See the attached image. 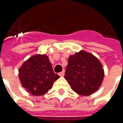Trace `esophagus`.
<instances>
[{"instance_id":"1","label":"esophagus","mask_w":123,"mask_h":123,"mask_svg":"<svg viewBox=\"0 0 123 123\" xmlns=\"http://www.w3.org/2000/svg\"><path fill=\"white\" fill-rule=\"evenodd\" d=\"M64 72H65V71H64V70H63L61 72H60V73H59V75L60 76H63L64 75Z\"/></svg>"}]
</instances>
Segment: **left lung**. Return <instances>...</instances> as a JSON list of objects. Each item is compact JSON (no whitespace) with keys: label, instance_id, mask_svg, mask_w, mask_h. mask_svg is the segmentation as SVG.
Returning <instances> with one entry per match:
<instances>
[{"label":"left lung","instance_id":"obj_1","mask_svg":"<svg viewBox=\"0 0 123 123\" xmlns=\"http://www.w3.org/2000/svg\"><path fill=\"white\" fill-rule=\"evenodd\" d=\"M64 78L71 88L81 95H89L99 89L104 76L101 62L84 51L69 56Z\"/></svg>","mask_w":123,"mask_h":123}]
</instances>
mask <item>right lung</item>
I'll use <instances>...</instances> for the list:
<instances>
[{"instance_id":"1","label":"right lung","mask_w":123,"mask_h":123,"mask_svg":"<svg viewBox=\"0 0 123 123\" xmlns=\"http://www.w3.org/2000/svg\"><path fill=\"white\" fill-rule=\"evenodd\" d=\"M60 76L53 70L46 55H35L24 62L19 69V78L23 87L33 95H41L51 90Z\"/></svg>"}]
</instances>
